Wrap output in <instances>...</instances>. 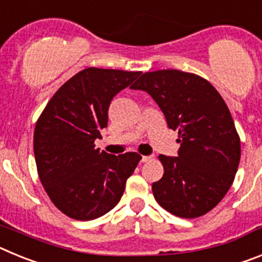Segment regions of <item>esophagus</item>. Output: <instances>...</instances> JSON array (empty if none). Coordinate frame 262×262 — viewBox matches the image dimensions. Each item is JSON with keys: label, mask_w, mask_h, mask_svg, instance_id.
Wrapping results in <instances>:
<instances>
[{"label": "esophagus", "mask_w": 262, "mask_h": 262, "mask_svg": "<svg viewBox=\"0 0 262 262\" xmlns=\"http://www.w3.org/2000/svg\"><path fill=\"white\" fill-rule=\"evenodd\" d=\"M152 159V156H142V163H147Z\"/></svg>", "instance_id": "obj_1"}]
</instances>
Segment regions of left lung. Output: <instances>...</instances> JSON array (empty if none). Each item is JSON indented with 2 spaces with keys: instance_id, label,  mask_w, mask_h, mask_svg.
I'll return each mask as SVG.
<instances>
[{
  "instance_id": "8db88e82",
  "label": "left lung",
  "mask_w": 262,
  "mask_h": 262,
  "mask_svg": "<svg viewBox=\"0 0 262 262\" xmlns=\"http://www.w3.org/2000/svg\"><path fill=\"white\" fill-rule=\"evenodd\" d=\"M131 88L156 101L181 145L177 157L159 156L164 174L152 184L155 200L186 219L211 211L230 190L242 154L224 99L207 80L177 69L145 72Z\"/></svg>"
}]
</instances>
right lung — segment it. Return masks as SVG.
I'll return each mask as SVG.
<instances>
[{
  "instance_id": "1",
  "label": "right lung",
  "mask_w": 262,
  "mask_h": 262,
  "mask_svg": "<svg viewBox=\"0 0 262 262\" xmlns=\"http://www.w3.org/2000/svg\"><path fill=\"white\" fill-rule=\"evenodd\" d=\"M140 72L86 68L69 78L45 107L34 131L36 169L57 209L76 221H92L113 210L142 156H114L96 148L107 127L111 99Z\"/></svg>"
}]
</instances>
